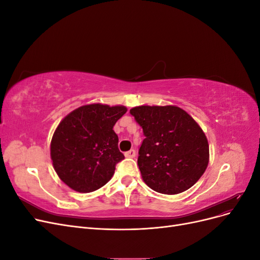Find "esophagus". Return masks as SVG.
<instances>
[{"instance_id":"esophagus-1","label":"esophagus","mask_w":260,"mask_h":260,"mask_svg":"<svg viewBox=\"0 0 260 260\" xmlns=\"http://www.w3.org/2000/svg\"><path fill=\"white\" fill-rule=\"evenodd\" d=\"M136 155H137V153H136L135 149H130V151L124 153V156L127 157V158H135Z\"/></svg>"}]
</instances>
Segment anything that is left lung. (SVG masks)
<instances>
[{
    "label": "left lung",
    "mask_w": 260,
    "mask_h": 260,
    "mask_svg": "<svg viewBox=\"0 0 260 260\" xmlns=\"http://www.w3.org/2000/svg\"><path fill=\"white\" fill-rule=\"evenodd\" d=\"M145 139L139 149L141 176L152 190L174 195L193 186L209 162V144L193 117L175 105L130 109Z\"/></svg>",
    "instance_id": "8db88e82"
}]
</instances>
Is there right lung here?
Here are the masks:
<instances>
[{
  "instance_id": "add662e5",
  "label": "right lung",
  "mask_w": 260,
  "mask_h": 260,
  "mask_svg": "<svg viewBox=\"0 0 260 260\" xmlns=\"http://www.w3.org/2000/svg\"><path fill=\"white\" fill-rule=\"evenodd\" d=\"M125 113L123 105L94 103L62 118L51 141L53 167L62 182L90 193L112 179L116 164L124 158L113 128Z\"/></svg>"
}]
</instances>
